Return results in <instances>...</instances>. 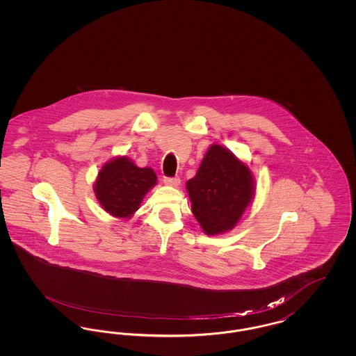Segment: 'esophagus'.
Masks as SVG:
<instances>
[{
    "instance_id": "obj_1",
    "label": "esophagus",
    "mask_w": 356,
    "mask_h": 356,
    "mask_svg": "<svg viewBox=\"0 0 356 356\" xmlns=\"http://www.w3.org/2000/svg\"><path fill=\"white\" fill-rule=\"evenodd\" d=\"M164 183L167 186H180V177H164Z\"/></svg>"
}]
</instances>
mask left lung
<instances>
[{
	"label": "left lung",
	"mask_w": 356,
	"mask_h": 356,
	"mask_svg": "<svg viewBox=\"0 0 356 356\" xmlns=\"http://www.w3.org/2000/svg\"><path fill=\"white\" fill-rule=\"evenodd\" d=\"M186 191L192 213L207 235L232 229L254 196L250 168L220 145L209 147Z\"/></svg>",
	"instance_id": "1"
}]
</instances>
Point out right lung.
I'll return each mask as SVG.
<instances>
[{
    "label": "right lung",
    "instance_id": "add662e5",
    "mask_svg": "<svg viewBox=\"0 0 356 356\" xmlns=\"http://www.w3.org/2000/svg\"><path fill=\"white\" fill-rule=\"evenodd\" d=\"M156 179L151 168H138L127 157H118L99 172L95 193L108 213L129 218L138 209L145 193L156 184Z\"/></svg>",
    "mask_w": 356,
    "mask_h": 356
}]
</instances>
